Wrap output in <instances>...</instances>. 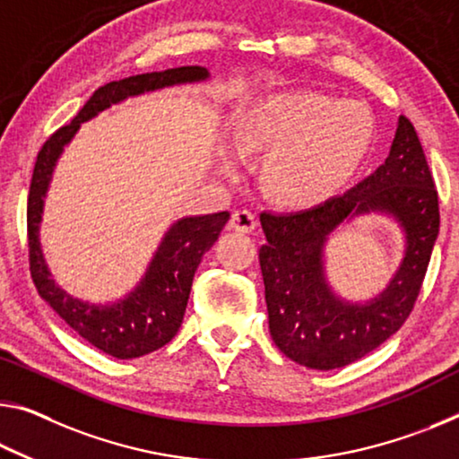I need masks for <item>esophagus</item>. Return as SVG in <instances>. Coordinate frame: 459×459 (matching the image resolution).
<instances>
[{"mask_svg": "<svg viewBox=\"0 0 459 459\" xmlns=\"http://www.w3.org/2000/svg\"><path fill=\"white\" fill-rule=\"evenodd\" d=\"M230 229L237 232H251L257 229V216L249 210H235L230 216Z\"/></svg>", "mask_w": 459, "mask_h": 459, "instance_id": "34e87169", "label": "esophagus"}]
</instances>
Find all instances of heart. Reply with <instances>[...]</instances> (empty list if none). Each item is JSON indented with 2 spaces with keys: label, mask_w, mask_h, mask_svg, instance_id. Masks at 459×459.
I'll list each match as a JSON object with an SVG mask.
<instances>
[{
  "label": "heart",
  "mask_w": 459,
  "mask_h": 459,
  "mask_svg": "<svg viewBox=\"0 0 459 459\" xmlns=\"http://www.w3.org/2000/svg\"><path fill=\"white\" fill-rule=\"evenodd\" d=\"M374 116L361 101H337L316 91H281L257 101L235 130V149L272 155L265 186L275 200L310 208L333 198L372 147ZM222 169L232 161L222 159Z\"/></svg>",
  "instance_id": "b5f03b06"
}]
</instances>
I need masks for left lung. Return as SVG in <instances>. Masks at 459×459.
I'll return each mask as SVG.
<instances>
[{"instance_id":"left-lung-1","label":"left lung","mask_w":459,"mask_h":459,"mask_svg":"<svg viewBox=\"0 0 459 459\" xmlns=\"http://www.w3.org/2000/svg\"><path fill=\"white\" fill-rule=\"evenodd\" d=\"M372 213L397 224L403 259L376 297L349 301L325 273V245ZM261 227L269 334L280 351L310 369L343 368L374 351L411 315L439 235L437 192L414 126L400 116L386 161L351 190L300 212H264Z\"/></svg>"}]
</instances>
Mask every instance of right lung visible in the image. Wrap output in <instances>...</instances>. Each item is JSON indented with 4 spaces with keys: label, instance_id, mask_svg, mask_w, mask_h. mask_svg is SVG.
Segmentation results:
<instances>
[{
    "label": "right lung",
    "instance_id": "add662e5",
    "mask_svg": "<svg viewBox=\"0 0 459 459\" xmlns=\"http://www.w3.org/2000/svg\"><path fill=\"white\" fill-rule=\"evenodd\" d=\"M210 71L200 65L143 73L110 82L93 93L69 126L48 138L36 157L30 195H28V247L34 286L73 331L116 359H134L147 355L176 337L184 321L195 269L230 214L181 216L161 237L155 253L136 286L114 302H90L73 296L55 281L40 243V222L55 167L65 147L75 138L83 122L96 118L108 108L130 98L161 91L167 87L206 83Z\"/></svg>",
    "mask_w": 459,
    "mask_h": 459
}]
</instances>
